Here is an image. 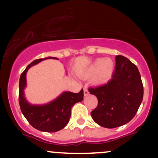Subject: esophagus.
<instances>
[{
	"instance_id": "esophagus-1",
	"label": "esophagus",
	"mask_w": 158,
	"mask_h": 158,
	"mask_svg": "<svg viewBox=\"0 0 158 158\" xmlns=\"http://www.w3.org/2000/svg\"><path fill=\"white\" fill-rule=\"evenodd\" d=\"M89 91L87 90L86 87H84V95L85 96H87V95H89Z\"/></svg>"
}]
</instances>
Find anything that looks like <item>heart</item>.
<instances>
[{
  "mask_svg": "<svg viewBox=\"0 0 158 158\" xmlns=\"http://www.w3.org/2000/svg\"><path fill=\"white\" fill-rule=\"evenodd\" d=\"M114 72V63L109 58L98 59L82 73L85 77L92 78V82L95 85L105 84L111 78Z\"/></svg>",
  "mask_w": 158,
  "mask_h": 158,
  "instance_id": "obj_1",
  "label": "heart"
}]
</instances>
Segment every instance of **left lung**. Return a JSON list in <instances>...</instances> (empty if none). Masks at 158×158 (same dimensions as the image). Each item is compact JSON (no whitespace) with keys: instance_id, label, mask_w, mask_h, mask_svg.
Returning a JSON list of instances; mask_svg holds the SVG:
<instances>
[{"instance_id":"left-lung-1","label":"left lung","mask_w":158,"mask_h":158,"mask_svg":"<svg viewBox=\"0 0 158 158\" xmlns=\"http://www.w3.org/2000/svg\"><path fill=\"white\" fill-rule=\"evenodd\" d=\"M112 78L105 85L89 89L98 98V106L91 112L100 126L114 128L130 122L140 107L144 95L138 67L123 56L115 57Z\"/></svg>"}]
</instances>
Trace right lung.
I'll return each mask as SVG.
<instances>
[{
    "label": "right lung",
    "mask_w": 158,
    "mask_h": 158,
    "mask_svg": "<svg viewBox=\"0 0 158 158\" xmlns=\"http://www.w3.org/2000/svg\"><path fill=\"white\" fill-rule=\"evenodd\" d=\"M47 59L58 60L51 56L38 59L28 65L20 75L19 103L22 113L33 128L41 131L56 132L65 128L69 123L72 107L83 100V89L79 93L66 91L47 104L32 105L28 102L24 95V89L27 87V73L30 67Z\"/></svg>",
    "instance_id": "add662e5"
}]
</instances>
